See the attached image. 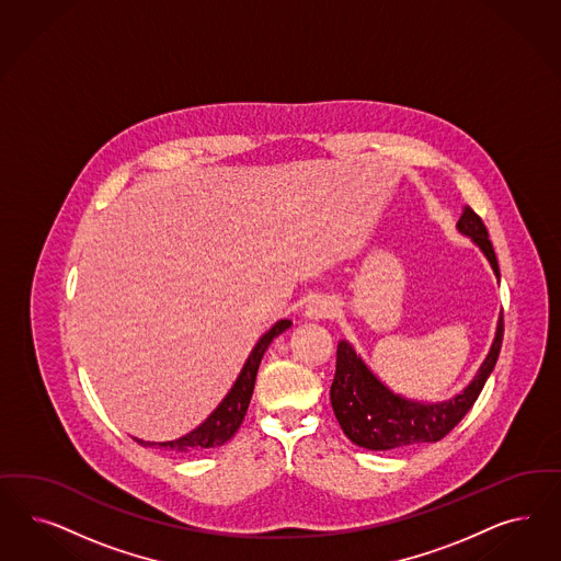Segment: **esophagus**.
<instances>
[{
    "label": "esophagus",
    "mask_w": 561,
    "mask_h": 561,
    "mask_svg": "<svg viewBox=\"0 0 561 561\" xmlns=\"http://www.w3.org/2000/svg\"><path fill=\"white\" fill-rule=\"evenodd\" d=\"M334 304L325 297H316L309 301L308 308H306V316L309 320H328L334 316Z\"/></svg>",
    "instance_id": "esophagus-1"
}]
</instances>
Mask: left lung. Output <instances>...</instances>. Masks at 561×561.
<instances>
[{
  "label": "left lung",
  "mask_w": 561,
  "mask_h": 561,
  "mask_svg": "<svg viewBox=\"0 0 561 561\" xmlns=\"http://www.w3.org/2000/svg\"><path fill=\"white\" fill-rule=\"evenodd\" d=\"M456 227L485 253L491 268L500 278L497 257L481 217L467 206ZM502 339L504 316H500L495 339L474 380L460 394L444 402H419L394 394L371 374L355 348L346 341H341L336 348V374L330 386V402L344 435L367 450H394L415 444L439 442L462 421V416L469 413L474 400L481 394L500 357Z\"/></svg>",
  "instance_id": "left-lung-1"
}]
</instances>
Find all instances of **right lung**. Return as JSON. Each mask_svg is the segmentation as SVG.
Returning a JSON list of instances; mask_svg holds the SVG:
<instances>
[{"instance_id":"right-lung-1","label":"right lung","mask_w":561,"mask_h":561,"mask_svg":"<svg viewBox=\"0 0 561 561\" xmlns=\"http://www.w3.org/2000/svg\"><path fill=\"white\" fill-rule=\"evenodd\" d=\"M289 325L290 320H280V322L272 325L271 330L257 341V344L253 346L252 355L248 357L239 378L233 383V388L229 390V394L222 398V402L215 409V413L208 416L194 432L183 435L180 439H173V442H145V439H138V437H134V439L140 446L161 448L167 453L175 454L208 453V450H215L218 446L227 444L236 435L239 425L243 423V416L248 413V407H250L253 394V383H255V376H257V367H260V362H262L268 344L278 334H283Z\"/></svg>"}]
</instances>
